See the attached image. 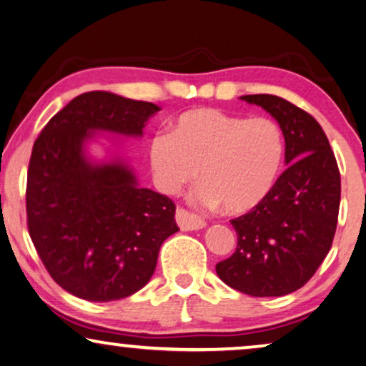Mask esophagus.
I'll use <instances>...</instances> for the list:
<instances>
[{"mask_svg": "<svg viewBox=\"0 0 366 366\" xmlns=\"http://www.w3.org/2000/svg\"><path fill=\"white\" fill-rule=\"evenodd\" d=\"M177 222L183 231H196L206 226L204 219H201L199 216L189 213V211L184 208L177 209Z\"/></svg>", "mask_w": 366, "mask_h": 366, "instance_id": "34e87169", "label": "esophagus"}]
</instances>
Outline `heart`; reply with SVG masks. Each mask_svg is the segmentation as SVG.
I'll list each match as a JSON object with an SVG mask.
<instances>
[{"mask_svg": "<svg viewBox=\"0 0 366 366\" xmlns=\"http://www.w3.org/2000/svg\"><path fill=\"white\" fill-rule=\"evenodd\" d=\"M284 150V134L274 120L206 107L179 114L170 134L153 137L148 158L163 193H179L199 174L194 203L242 214L271 194Z\"/></svg>", "mask_w": 366, "mask_h": 366, "instance_id": "heart-1", "label": "heart"}]
</instances>
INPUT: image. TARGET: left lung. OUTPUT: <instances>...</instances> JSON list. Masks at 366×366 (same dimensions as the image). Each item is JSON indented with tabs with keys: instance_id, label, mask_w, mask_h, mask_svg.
Instances as JSON below:
<instances>
[{
	"instance_id": "left-lung-1",
	"label": "left lung",
	"mask_w": 366,
	"mask_h": 366,
	"mask_svg": "<svg viewBox=\"0 0 366 366\" xmlns=\"http://www.w3.org/2000/svg\"><path fill=\"white\" fill-rule=\"evenodd\" d=\"M279 122L287 168L271 194L231 219L237 246L216 264L222 282L252 297H279L309 282L330 251L340 208V172L325 132L277 95H242Z\"/></svg>"
}]
</instances>
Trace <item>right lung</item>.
Wrapping results in <instances>:
<instances>
[{"instance_id":"add662e5","label":"right lung","mask_w":366,"mask_h":366,"mask_svg":"<svg viewBox=\"0 0 366 366\" xmlns=\"http://www.w3.org/2000/svg\"><path fill=\"white\" fill-rule=\"evenodd\" d=\"M160 107L92 91L77 95L34 142L26 184L28 229L52 279L76 297L119 300L155 272L163 241L179 227L173 201L140 188L120 162L92 165L82 152L94 130L142 135Z\"/></svg>"}]
</instances>
